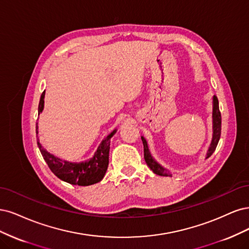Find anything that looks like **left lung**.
I'll return each instance as SVG.
<instances>
[{"instance_id": "8db88e82", "label": "left lung", "mask_w": 249, "mask_h": 249, "mask_svg": "<svg viewBox=\"0 0 249 249\" xmlns=\"http://www.w3.org/2000/svg\"><path fill=\"white\" fill-rule=\"evenodd\" d=\"M220 134H221V114L219 110L218 99L214 95L213 97V139H212L209 151H208L207 153V158L210 157L213 154V152L215 151L216 147H217V143L220 139ZM142 141L143 143V158H145L146 163L148 164V166L151 168V170L153 171V173L159 176H162V177L172 176L170 173L166 172L165 168H163L161 165H159L155 160L151 157L146 140L142 138Z\"/></svg>"}]
</instances>
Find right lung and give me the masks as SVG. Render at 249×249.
Returning a JSON list of instances; mask_svg holds the SVG:
<instances>
[{"mask_svg": "<svg viewBox=\"0 0 249 249\" xmlns=\"http://www.w3.org/2000/svg\"><path fill=\"white\" fill-rule=\"evenodd\" d=\"M44 93L41 94L38 107V113L40 114L43 109L44 103ZM116 131L111 132L107 138L104 140L99 146L95 156L85 162H69L65 160H61L54 157L49 152L45 151L41 143L37 142L38 148L41 152L43 159L51 168V171L57 176V177L67 183L73 184V185L88 186L92 185L102 180L106 175V172L108 166V153H109V143L110 138L114 135ZM36 133H37V124H36Z\"/></svg>", "mask_w": 249, "mask_h": 249, "instance_id": "obj_1", "label": "right lung"}]
</instances>
